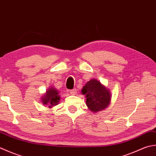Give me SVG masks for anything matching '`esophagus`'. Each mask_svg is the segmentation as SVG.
Listing matches in <instances>:
<instances>
[{
    "label": "esophagus",
    "mask_w": 156,
    "mask_h": 156,
    "mask_svg": "<svg viewBox=\"0 0 156 156\" xmlns=\"http://www.w3.org/2000/svg\"><path fill=\"white\" fill-rule=\"evenodd\" d=\"M69 92H70V94L72 95H76V94H77V90H76V88H74V89H72V90H69Z\"/></svg>",
    "instance_id": "1"
}]
</instances>
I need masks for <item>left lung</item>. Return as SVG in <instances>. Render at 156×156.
Here are the masks:
<instances>
[{
	"label": "left lung",
	"instance_id": "obj_1",
	"mask_svg": "<svg viewBox=\"0 0 156 156\" xmlns=\"http://www.w3.org/2000/svg\"><path fill=\"white\" fill-rule=\"evenodd\" d=\"M82 94L86 97V104L89 110L98 112L110 105L111 92L97 79H91L82 89Z\"/></svg>",
	"mask_w": 156,
	"mask_h": 156
}]
</instances>
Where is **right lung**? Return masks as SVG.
<instances>
[{
    "label": "right lung",
    "mask_w": 156,
    "mask_h": 156,
    "mask_svg": "<svg viewBox=\"0 0 156 156\" xmlns=\"http://www.w3.org/2000/svg\"><path fill=\"white\" fill-rule=\"evenodd\" d=\"M59 101H60L59 92L54 87L48 88L41 99L43 105L47 106V107L49 108L58 105Z\"/></svg>",
    "instance_id": "add662e5"
}]
</instances>
